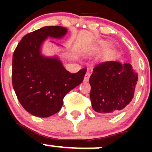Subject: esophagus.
I'll list each match as a JSON object with an SVG mask.
<instances>
[{"mask_svg": "<svg viewBox=\"0 0 152 152\" xmlns=\"http://www.w3.org/2000/svg\"><path fill=\"white\" fill-rule=\"evenodd\" d=\"M90 73L89 71H87V73H86V74L85 76L84 81H85V82H88L89 79H90Z\"/></svg>", "mask_w": 152, "mask_h": 152, "instance_id": "34e87169", "label": "esophagus"}]
</instances>
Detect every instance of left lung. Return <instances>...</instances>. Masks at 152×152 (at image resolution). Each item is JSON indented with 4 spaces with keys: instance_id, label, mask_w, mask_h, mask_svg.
Here are the masks:
<instances>
[{
    "instance_id": "8db88e82",
    "label": "left lung",
    "mask_w": 152,
    "mask_h": 152,
    "mask_svg": "<svg viewBox=\"0 0 152 152\" xmlns=\"http://www.w3.org/2000/svg\"><path fill=\"white\" fill-rule=\"evenodd\" d=\"M138 76L131 64L115 61L96 65L90 78L93 110L102 114L121 111L132 100Z\"/></svg>"
}]
</instances>
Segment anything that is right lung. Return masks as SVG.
I'll return each mask as SVG.
<instances>
[{
	"mask_svg": "<svg viewBox=\"0 0 152 152\" xmlns=\"http://www.w3.org/2000/svg\"><path fill=\"white\" fill-rule=\"evenodd\" d=\"M67 32L62 26L42 27L25 35L13 53L14 90L23 107L37 117L47 118L58 113L65 95L83 82L85 68L71 73L63 66L59 56H48L42 52L48 38L60 39Z\"/></svg>",
	"mask_w": 152,
	"mask_h": 152,
	"instance_id": "obj_1",
	"label": "right lung"
}]
</instances>
